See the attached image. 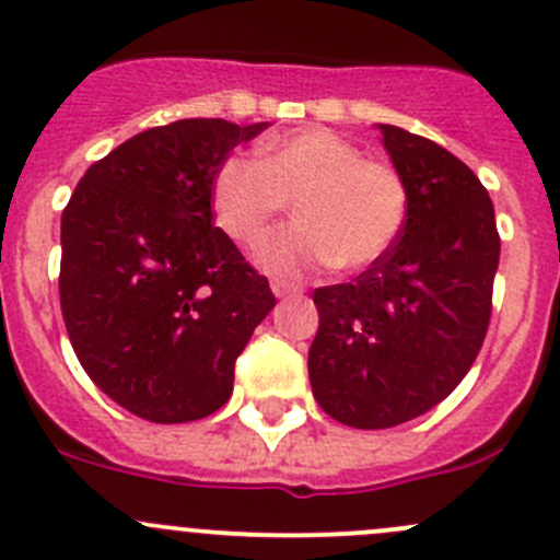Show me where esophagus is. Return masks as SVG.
Masks as SVG:
<instances>
[{"label":"esophagus","mask_w":560,"mask_h":560,"mask_svg":"<svg viewBox=\"0 0 560 560\" xmlns=\"http://www.w3.org/2000/svg\"><path fill=\"white\" fill-rule=\"evenodd\" d=\"M270 290H273L276 298H284V295H292V292H298V287L287 279H270Z\"/></svg>","instance_id":"obj_1"}]
</instances>
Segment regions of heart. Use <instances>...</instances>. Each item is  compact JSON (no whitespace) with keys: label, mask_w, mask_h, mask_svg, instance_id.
<instances>
[{"label":"heart","mask_w":560,"mask_h":560,"mask_svg":"<svg viewBox=\"0 0 560 560\" xmlns=\"http://www.w3.org/2000/svg\"><path fill=\"white\" fill-rule=\"evenodd\" d=\"M208 197L222 233L241 246L257 244L292 200L298 222L257 246V262L276 276L371 268L398 241L409 213L400 173L325 127L265 140L257 160L228 156Z\"/></svg>","instance_id":"heart-1"}]
</instances>
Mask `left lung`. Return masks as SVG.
<instances>
[{
    "label": "left lung",
    "instance_id": "obj_1",
    "mask_svg": "<svg viewBox=\"0 0 560 560\" xmlns=\"http://www.w3.org/2000/svg\"><path fill=\"white\" fill-rule=\"evenodd\" d=\"M409 213L393 248L347 284L314 290V398L332 420L380 431L442 404L477 360L493 312L501 238L488 189L422 135L380 124Z\"/></svg>",
    "mask_w": 560,
    "mask_h": 560
}]
</instances>
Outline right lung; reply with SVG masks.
Segmentation results:
<instances>
[{
	"label": "right lung",
	"instance_id": "obj_1",
	"mask_svg": "<svg viewBox=\"0 0 560 560\" xmlns=\"http://www.w3.org/2000/svg\"><path fill=\"white\" fill-rule=\"evenodd\" d=\"M268 124L180 118L94 162L61 213L59 298L83 371L149 422L233 395L235 360L276 298L213 228L211 175Z\"/></svg>",
	"mask_w": 560,
	"mask_h": 560
}]
</instances>
